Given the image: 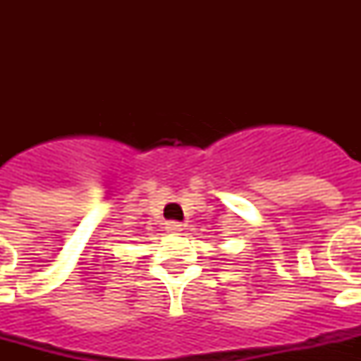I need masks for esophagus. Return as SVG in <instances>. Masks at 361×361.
Masks as SVG:
<instances>
[{"instance_id": "1", "label": "esophagus", "mask_w": 361, "mask_h": 361, "mask_svg": "<svg viewBox=\"0 0 361 361\" xmlns=\"http://www.w3.org/2000/svg\"><path fill=\"white\" fill-rule=\"evenodd\" d=\"M166 229H168L170 233L183 231V222H177V220H170V222H166Z\"/></svg>"}]
</instances>
